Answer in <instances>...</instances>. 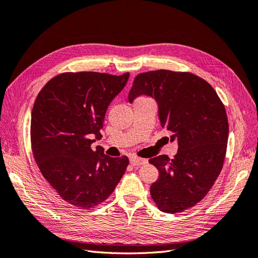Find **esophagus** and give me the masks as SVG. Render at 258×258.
I'll return each instance as SVG.
<instances>
[{
	"instance_id": "34e87169",
	"label": "esophagus",
	"mask_w": 258,
	"mask_h": 258,
	"mask_svg": "<svg viewBox=\"0 0 258 258\" xmlns=\"http://www.w3.org/2000/svg\"><path fill=\"white\" fill-rule=\"evenodd\" d=\"M146 162H147L146 159L139 158V157H136V156H132L130 158V163L132 166H143Z\"/></svg>"
}]
</instances>
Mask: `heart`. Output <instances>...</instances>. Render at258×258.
<instances>
[{
	"label": "heart",
	"mask_w": 258,
	"mask_h": 258,
	"mask_svg": "<svg viewBox=\"0 0 258 258\" xmlns=\"http://www.w3.org/2000/svg\"><path fill=\"white\" fill-rule=\"evenodd\" d=\"M144 97H140V98H138V99H143Z\"/></svg>",
	"instance_id": "heart-1"
}]
</instances>
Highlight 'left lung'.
<instances>
[{
	"instance_id": "left-lung-1",
	"label": "left lung",
	"mask_w": 258,
	"mask_h": 258,
	"mask_svg": "<svg viewBox=\"0 0 258 258\" xmlns=\"http://www.w3.org/2000/svg\"><path fill=\"white\" fill-rule=\"evenodd\" d=\"M140 95L157 101L161 127L178 144L173 159L167 155L150 159L159 171L152 199L162 212H183L206 197L223 169L229 131L225 105L204 79L170 70L137 75L129 102Z\"/></svg>"
}]
</instances>
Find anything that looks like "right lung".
Returning <instances> with one entry per match:
<instances>
[{"instance_id":"obj_1","label":"right lung","mask_w":258,"mask_h":258,"mask_svg":"<svg viewBox=\"0 0 258 258\" xmlns=\"http://www.w3.org/2000/svg\"><path fill=\"white\" fill-rule=\"evenodd\" d=\"M129 73L58 74L38 92L31 115V146L41 173L59 196L80 209L105 201L129 165L127 156L110 157L91 148L108 104Z\"/></svg>"}]
</instances>
